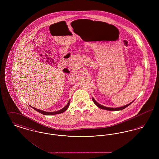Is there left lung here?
Segmentation results:
<instances>
[{"instance_id": "obj_1", "label": "left lung", "mask_w": 159, "mask_h": 159, "mask_svg": "<svg viewBox=\"0 0 159 159\" xmlns=\"http://www.w3.org/2000/svg\"><path fill=\"white\" fill-rule=\"evenodd\" d=\"M92 101H93V102L95 103V104L98 107H99V108H101V109L106 110H109V111H118V110H121L125 108L126 107H127L129 106L130 104H131L132 103V102H133V101H132V102H130L128 104H127V105H126V106H123V107H118V108H110V107H105V106H102V105L99 104V103H98V102L95 100V99L93 98H92Z\"/></svg>"}]
</instances>
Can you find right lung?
<instances>
[{
  "instance_id": "obj_1",
  "label": "right lung",
  "mask_w": 159,
  "mask_h": 159,
  "mask_svg": "<svg viewBox=\"0 0 159 159\" xmlns=\"http://www.w3.org/2000/svg\"><path fill=\"white\" fill-rule=\"evenodd\" d=\"M70 100H69L67 104L63 108L61 109V110L57 111H53V112H47V111H43V110H39V109H37V108H34V107H32V108H33L34 110H35L36 111H37L39 113L42 114H43V115H54V114L62 113L64 112L65 111H66V110H67L68 107H69V105H70Z\"/></svg>"
}]
</instances>
